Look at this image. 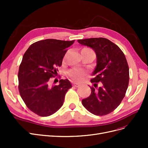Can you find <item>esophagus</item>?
I'll use <instances>...</instances> for the list:
<instances>
[{
	"mask_svg": "<svg viewBox=\"0 0 148 148\" xmlns=\"http://www.w3.org/2000/svg\"><path fill=\"white\" fill-rule=\"evenodd\" d=\"M73 85L74 87H76V88H78L80 86V84H79L78 83H73Z\"/></svg>",
	"mask_w": 148,
	"mask_h": 148,
	"instance_id": "1",
	"label": "esophagus"
}]
</instances>
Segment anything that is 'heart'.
<instances>
[{"label": "heart", "instance_id": "b5f03b06", "mask_svg": "<svg viewBox=\"0 0 148 148\" xmlns=\"http://www.w3.org/2000/svg\"><path fill=\"white\" fill-rule=\"evenodd\" d=\"M83 49L86 50L88 51L93 52L91 49L89 48H84ZM84 74H85V72L83 70H79V69L72 70H71L69 73L70 77L71 78V79H73L75 82H81L84 77Z\"/></svg>", "mask_w": 148, "mask_h": 148}]
</instances>
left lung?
<instances>
[{"label":"left lung","mask_w":148,"mask_h":148,"mask_svg":"<svg viewBox=\"0 0 148 148\" xmlns=\"http://www.w3.org/2000/svg\"><path fill=\"white\" fill-rule=\"evenodd\" d=\"M83 46L92 48L96 54V66L91 82V93L82 100L83 106L96 115H105L113 112L123 100L129 83V68L122 50L104 38L79 39ZM100 82L97 88V83Z\"/></svg>","instance_id":"obj_1"}]
</instances>
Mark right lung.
Returning a JSON list of instances; mask_svg holds the SVG:
<instances>
[{
    "label": "right lung",
    "mask_w": 148,
    "mask_h": 148,
    "mask_svg": "<svg viewBox=\"0 0 148 148\" xmlns=\"http://www.w3.org/2000/svg\"><path fill=\"white\" fill-rule=\"evenodd\" d=\"M73 41L47 39L33 43L23 55L19 67L18 89L28 108L41 117L56 113L62 106L71 84L60 79L59 85H50L68 48Z\"/></svg>",
    "instance_id": "obj_1"
}]
</instances>
